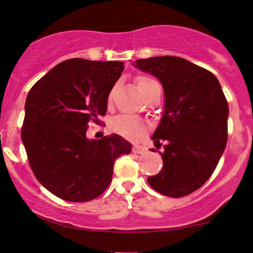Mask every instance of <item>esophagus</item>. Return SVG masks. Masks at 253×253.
I'll list each match as a JSON object with an SVG mask.
<instances>
[{"label": "esophagus", "mask_w": 253, "mask_h": 253, "mask_svg": "<svg viewBox=\"0 0 253 253\" xmlns=\"http://www.w3.org/2000/svg\"><path fill=\"white\" fill-rule=\"evenodd\" d=\"M147 152H148V148L145 146H139V145L133 146V153H136V154H145Z\"/></svg>", "instance_id": "obj_1"}]
</instances>
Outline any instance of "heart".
Returning <instances> with one entry per match:
<instances>
[{
	"label": "heart",
	"instance_id": "b5f03b06",
	"mask_svg": "<svg viewBox=\"0 0 253 253\" xmlns=\"http://www.w3.org/2000/svg\"><path fill=\"white\" fill-rule=\"evenodd\" d=\"M154 84L155 82L153 79L147 78V77H139L136 79V86L142 95L150 86ZM111 98L112 94L110 95V99ZM112 128L116 133L120 134L121 136L130 140L139 139L146 132V126L142 123V120H140L136 117L128 116V114H123V116L114 118V120L112 121Z\"/></svg>",
	"mask_w": 253,
	"mask_h": 253
}]
</instances>
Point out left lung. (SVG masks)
Returning <instances> with one entry per match:
<instances>
[{
	"mask_svg": "<svg viewBox=\"0 0 253 253\" xmlns=\"http://www.w3.org/2000/svg\"><path fill=\"white\" fill-rule=\"evenodd\" d=\"M133 65L164 86L165 110L152 140L164 167L147 178L153 189L182 197L206 183L228 140L229 107L218 79L189 60L172 56L137 59ZM155 150V149H154Z\"/></svg>",
	"mask_w": 253,
	"mask_h": 253,
	"instance_id": "obj_1",
	"label": "left lung"
}]
</instances>
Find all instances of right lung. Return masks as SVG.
<instances>
[{
    "label": "right lung",
    "mask_w": 253,
    "mask_h": 253,
    "mask_svg": "<svg viewBox=\"0 0 253 253\" xmlns=\"http://www.w3.org/2000/svg\"><path fill=\"white\" fill-rule=\"evenodd\" d=\"M123 62L72 58L41 78L25 100L22 141L35 176L50 193L87 202L106 190L117 158L132 145L118 134L87 139L88 121L106 114Z\"/></svg>",
    "instance_id": "1"
}]
</instances>
